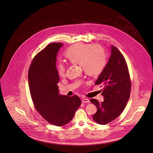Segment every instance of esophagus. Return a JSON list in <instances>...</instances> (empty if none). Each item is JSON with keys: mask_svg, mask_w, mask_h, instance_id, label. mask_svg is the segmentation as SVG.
I'll list each match as a JSON object with an SVG mask.
<instances>
[{"mask_svg": "<svg viewBox=\"0 0 153 153\" xmlns=\"http://www.w3.org/2000/svg\"><path fill=\"white\" fill-rule=\"evenodd\" d=\"M82 103H89L90 100L88 99H82Z\"/></svg>", "mask_w": 153, "mask_h": 153, "instance_id": "obj_1", "label": "esophagus"}]
</instances>
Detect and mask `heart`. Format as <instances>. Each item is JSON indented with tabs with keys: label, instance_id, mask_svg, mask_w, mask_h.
<instances>
[{
	"label": "heart",
	"instance_id": "1",
	"mask_svg": "<svg viewBox=\"0 0 153 153\" xmlns=\"http://www.w3.org/2000/svg\"><path fill=\"white\" fill-rule=\"evenodd\" d=\"M65 56L70 62L80 65L85 73L90 76L100 73L107 63L105 52L97 45L78 43L70 47ZM57 69L60 76L65 75L66 66L64 63H59Z\"/></svg>",
	"mask_w": 153,
	"mask_h": 153
}]
</instances>
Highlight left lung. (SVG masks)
Instances as JSON below:
<instances>
[{
	"mask_svg": "<svg viewBox=\"0 0 153 153\" xmlns=\"http://www.w3.org/2000/svg\"><path fill=\"white\" fill-rule=\"evenodd\" d=\"M102 84L104 100L99 102L94 99L90 102L97 107L93 119L100 124H106L118 117L128 101L131 82L128 67L119 49L111 46V56L95 85Z\"/></svg>",
	"mask_w": 153,
	"mask_h": 153,
	"instance_id": "8db88e82",
	"label": "left lung"
}]
</instances>
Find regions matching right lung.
Returning a JSON list of instances; mask_svg holds the SVG:
<instances>
[{"label": "right lung", "instance_id": "add662e5", "mask_svg": "<svg viewBox=\"0 0 153 153\" xmlns=\"http://www.w3.org/2000/svg\"><path fill=\"white\" fill-rule=\"evenodd\" d=\"M63 45L53 43L40 51L29 70L30 94L36 110L48 122L57 126L68 123L82 102L77 96L59 94L57 56Z\"/></svg>", "mask_w": 153, "mask_h": 153}]
</instances>
